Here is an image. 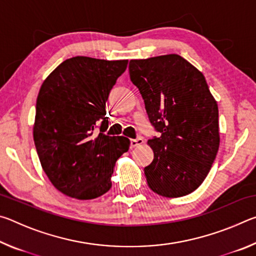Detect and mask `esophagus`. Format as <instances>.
I'll return each mask as SVG.
<instances>
[{
    "label": "esophagus",
    "mask_w": 256,
    "mask_h": 256,
    "mask_svg": "<svg viewBox=\"0 0 256 256\" xmlns=\"http://www.w3.org/2000/svg\"><path fill=\"white\" fill-rule=\"evenodd\" d=\"M144 144V138L141 136H138L136 138H132L131 140V148H136V146H138Z\"/></svg>",
    "instance_id": "obj_1"
}]
</instances>
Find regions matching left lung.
<instances>
[{
    "label": "left lung",
    "instance_id": "8db88e82",
    "mask_svg": "<svg viewBox=\"0 0 256 256\" xmlns=\"http://www.w3.org/2000/svg\"><path fill=\"white\" fill-rule=\"evenodd\" d=\"M130 78L160 136L148 141L149 188L166 198L188 196L209 174L219 149V112L202 72L177 54L131 60Z\"/></svg>",
    "mask_w": 256,
    "mask_h": 256
}]
</instances>
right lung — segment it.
<instances>
[{
	"label": "right lung",
	"mask_w": 256,
	"mask_h": 256,
	"mask_svg": "<svg viewBox=\"0 0 256 256\" xmlns=\"http://www.w3.org/2000/svg\"><path fill=\"white\" fill-rule=\"evenodd\" d=\"M128 62L76 56L42 82L34 141L50 183L68 196L92 200L108 192L116 160L130 148L128 138L105 134L106 102Z\"/></svg>",
	"instance_id": "1"
}]
</instances>
